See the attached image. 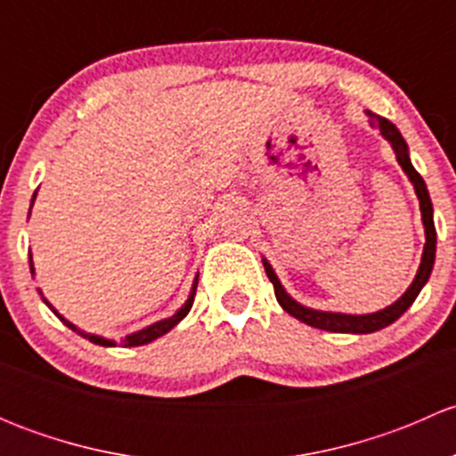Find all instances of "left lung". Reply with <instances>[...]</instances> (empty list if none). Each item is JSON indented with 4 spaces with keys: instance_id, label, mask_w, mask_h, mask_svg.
I'll return each instance as SVG.
<instances>
[{
    "instance_id": "obj_1",
    "label": "left lung",
    "mask_w": 456,
    "mask_h": 456,
    "mask_svg": "<svg viewBox=\"0 0 456 456\" xmlns=\"http://www.w3.org/2000/svg\"><path fill=\"white\" fill-rule=\"evenodd\" d=\"M369 117H370V126L375 127V130L379 132V134L384 136L390 145H393L399 165H402V169L408 174V178H411L412 185H415L417 199H419V207H421V218H424V227H426V247H424V256H421L419 271H417L415 280H412V284L408 287V291L403 293V296L399 297L395 305H390L388 309L377 311V314H370V315L326 314V311H314V309H306V306L297 305L296 300H291V297L287 296V291L282 289L280 280L275 278L271 265L265 260V271H266V275H269L271 284H273L275 300L280 302V306H282L289 315L296 317V320L305 322V324H309V326H315V329L330 330V333H375V330L393 324L399 315L406 314L408 306H411L412 302H415V297L419 296V291L424 289L428 278H430L432 265H435L436 229H435V220H432V202H430V196H428L424 178H421L419 172L412 167L411 159H408V145H406V141H403V136L399 134L397 127H395L393 123L384 117H377V114H370V112H369Z\"/></svg>"
}]
</instances>
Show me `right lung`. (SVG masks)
Instances as JSON below:
<instances>
[{"label": "right lung", "mask_w": 456, "mask_h": 456, "mask_svg": "<svg viewBox=\"0 0 456 456\" xmlns=\"http://www.w3.org/2000/svg\"><path fill=\"white\" fill-rule=\"evenodd\" d=\"M32 202H35V196H32ZM30 207H32V205H30ZM30 271H35V269H32V256H30ZM196 287H199V275H196V280H194V287H191V293H190V297H187L185 306H183V309L178 311L176 315L167 317V320H160V322H156V324L147 326V329L139 330V333H132V335H127L126 339H121V346H141V344H147V342H151V339L160 338V335H165V333H167V330H172L174 326H176L178 322L183 320V317H185L187 314H190L191 305H194ZM45 305H48V302H45ZM48 306H50V305H48ZM50 309H53V306H50ZM53 311H54V309H53ZM54 315H59L57 311H54ZM59 317H61V315H59ZM61 320H63V317H61ZM63 324H66L68 329H72V330H75V333H81V330L77 329L75 324H70V322H68V320H63ZM81 335H86V333H81ZM86 338L90 339V342H94V344H101V346H114V342H110V339H105V338H99V335H86Z\"/></svg>", "instance_id": "add662e5"}]
</instances>
